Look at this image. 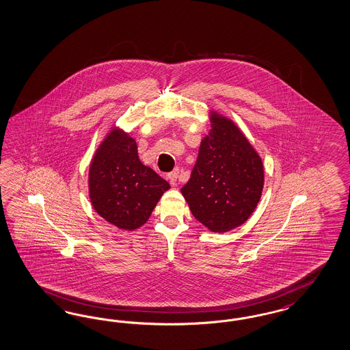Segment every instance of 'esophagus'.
<instances>
[{"label":"esophagus","instance_id":"34e87169","mask_svg":"<svg viewBox=\"0 0 350 350\" xmlns=\"http://www.w3.org/2000/svg\"><path fill=\"white\" fill-rule=\"evenodd\" d=\"M178 176H180V170H178V169H176V170H173V172H170V173H169L168 180L173 186L177 183Z\"/></svg>","mask_w":350,"mask_h":350}]
</instances>
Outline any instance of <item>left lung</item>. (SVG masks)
Instances as JSON below:
<instances>
[{
    "instance_id": "obj_1",
    "label": "left lung",
    "mask_w": 350,
    "mask_h": 350,
    "mask_svg": "<svg viewBox=\"0 0 350 350\" xmlns=\"http://www.w3.org/2000/svg\"><path fill=\"white\" fill-rule=\"evenodd\" d=\"M262 159L230 120L213 113L190 180L181 189L198 221L224 233L243 224L263 190Z\"/></svg>"
}]
</instances>
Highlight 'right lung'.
<instances>
[{"mask_svg":"<svg viewBox=\"0 0 350 350\" xmlns=\"http://www.w3.org/2000/svg\"><path fill=\"white\" fill-rule=\"evenodd\" d=\"M88 176L94 208L107 221L126 230L144 224L170 187L140 163L135 140L120 130H112L101 143Z\"/></svg>","mask_w":350,"mask_h":350,"instance_id":"1","label":"right lung"}]
</instances>
